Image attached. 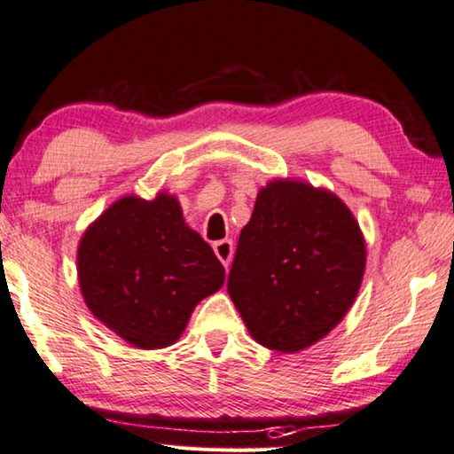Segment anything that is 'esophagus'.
<instances>
[{
    "mask_svg": "<svg viewBox=\"0 0 454 454\" xmlns=\"http://www.w3.org/2000/svg\"><path fill=\"white\" fill-rule=\"evenodd\" d=\"M213 249L216 254V258L221 260V264L225 266V270L231 264V258H233V241L231 239H221V241H215L213 243Z\"/></svg>",
    "mask_w": 454,
    "mask_h": 454,
    "instance_id": "34e87169",
    "label": "esophagus"
}]
</instances>
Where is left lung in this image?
Returning <instances> with one entry per match:
<instances>
[{"label": "left lung", "mask_w": 454, "mask_h": 454, "mask_svg": "<svg viewBox=\"0 0 454 454\" xmlns=\"http://www.w3.org/2000/svg\"><path fill=\"white\" fill-rule=\"evenodd\" d=\"M366 243L344 200L303 180L260 188L227 291L249 336L278 352L325 338L356 299Z\"/></svg>", "instance_id": "8db88e82"}]
</instances>
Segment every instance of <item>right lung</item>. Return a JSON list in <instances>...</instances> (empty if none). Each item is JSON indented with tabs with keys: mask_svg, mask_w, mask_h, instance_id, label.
I'll return each instance as SVG.
<instances>
[{
	"mask_svg": "<svg viewBox=\"0 0 454 454\" xmlns=\"http://www.w3.org/2000/svg\"><path fill=\"white\" fill-rule=\"evenodd\" d=\"M77 280L91 315L141 350L172 346L202 299L219 291L225 268L184 221L178 199L129 194L85 229Z\"/></svg>",
	"mask_w": 454,
	"mask_h": 454,
	"instance_id": "obj_1",
	"label": "right lung"
}]
</instances>
